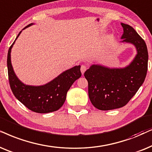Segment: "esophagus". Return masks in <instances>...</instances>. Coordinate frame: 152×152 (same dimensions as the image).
Here are the masks:
<instances>
[{"instance_id":"esophagus-1","label":"esophagus","mask_w":152,"mask_h":152,"mask_svg":"<svg viewBox=\"0 0 152 152\" xmlns=\"http://www.w3.org/2000/svg\"><path fill=\"white\" fill-rule=\"evenodd\" d=\"M87 69H88V66L86 65H84V64H83V65L80 66V71H81V73L83 74L84 72L87 70Z\"/></svg>"}]
</instances>
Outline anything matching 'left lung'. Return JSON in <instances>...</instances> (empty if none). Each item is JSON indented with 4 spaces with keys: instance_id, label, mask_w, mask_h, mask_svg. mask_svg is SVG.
<instances>
[{
    "instance_id": "1",
    "label": "left lung",
    "mask_w": 152,
    "mask_h": 152,
    "mask_svg": "<svg viewBox=\"0 0 152 152\" xmlns=\"http://www.w3.org/2000/svg\"><path fill=\"white\" fill-rule=\"evenodd\" d=\"M122 42L133 44L137 55L129 66L110 69L93 64L85 72L88 82V94L95 108L101 110L120 108L127 104L145 79L148 66V51L144 39L133 28L121 23Z\"/></svg>"
}]
</instances>
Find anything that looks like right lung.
Listing matches in <instances>:
<instances>
[{
	"label": "right lung",
	"instance_id": "obj_1",
	"mask_svg": "<svg viewBox=\"0 0 152 152\" xmlns=\"http://www.w3.org/2000/svg\"><path fill=\"white\" fill-rule=\"evenodd\" d=\"M31 25L32 23L28 25L23 30ZM21 32V31L16 39ZM15 42V41L9 48L7 60L9 83L14 95L20 102L33 112L48 113L58 110L65 102L66 93L71 86L81 76L80 66H75L65 71L44 86H26L17 77L11 63L10 53Z\"/></svg>",
	"mask_w": 152,
	"mask_h": 152
}]
</instances>
